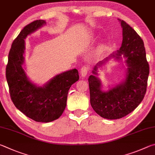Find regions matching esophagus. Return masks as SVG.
Wrapping results in <instances>:
<instances>
[{
	"label": "esophagus",
	"mask_w": 155,
	"mask_h": 155,
	"mask_svg": "<svg viewBox=\"0 0 155 155\" xmlns=\"http://www.w3.org/2000/svg\"><path fill=\"white\" fill-rule=\"evenodd\" d=\"M88 70H89L88 67H87L86 66H83L82 68H81V70H80L81 75H82V77H86L88 72Z\"/></svg>",
	"instance_id": "esophagus-1"
}]
</instances>
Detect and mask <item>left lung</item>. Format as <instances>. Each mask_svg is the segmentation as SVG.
I'll list each match as a JSON object with an SVG mask.
<instances>
[{"mask_svg":"<svg viewBox=\"0 0 155 155\" xmlns=\"http://www.w3.org/2000/svg\"><path fill=\"white\" fill-rule=\"evenodd\" d=\"M121 47L95 65L89 76L91 104L101 117L113 120L124 117L133 112L144 97L149 75V64L146 57L143 41L139 35L123 20ZM123 55L127 68L124 80L107 91L102 90L101 81L97 78L98 68L112 58L119 61Z\"/></svg>","mask_w":155,"mask_h":155,"instance_id":"8db88e82","label":"left lung"}]
</instances>
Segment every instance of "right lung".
<instances>
[{"mask_svg": "<svg viewBox=\"0 0 155 155\" xmlns=\"http://www.w3.org/2000/svg\"><path fill=\"white\" fill-rule=\"evenodd\" d=\"M46 24L37 20L26 25L13 41L6 67V78L11 98L15 106L27 117L41 123L58 119L67 105L68 92L79 80L76 69L67 71L51 78L42 86L32 82L23 65L27 36Z\"/></svg>", "mask_w": 155, "mask_h": 155, "instance_id": "obj_1", "label": "right lung"}]
</instances>
